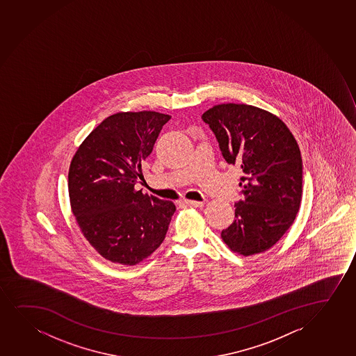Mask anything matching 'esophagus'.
<instances>
[{
  "label": "esophagus",
  "instance_id": "obj_1",
  "mask_svg": "<svg viewBox=\"0 0 356 356\" xmlns=\"http://www.w3.org/2000/svg\"><path fill=\"white\" fill-rule=\"evenodd\" d=\"M184 203L194 208H202L204 205V202H197V200H184Z\"/></svg>",
  "mask_w": 356,
  "mask_h": 356
}]
</instances>
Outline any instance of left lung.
Wrapping results in <instances>:
<instances>
[{
	"mask_svg": "<svg viewBox=\"0 0 356 356\" xmlns=\"http://www.w3.org/2000/svg\"><path fill=\"white\" fill-rule=\"evenodd\" d=\"M228 164L243 170V200L222 239L250 256L272 248L290 228L302 198V157L293 135L277 115L244 104H222L202 115Z\"/></svg>",
	"mask_w": 356,
	"mask_h": 356,
	"instance_id": "obj_1",
	"label": "left lung"
}]
</instances>
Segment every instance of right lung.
I'll return each instance as SVG.
<instances>
[{
  "label": "right lung",
  "instance_id": "add662e5",
  "mask_svg": "<svg viewBox=\"0 0 356 356\" xmlns=\"http://www.w3.org/2000/svg\"><path fill=\"white\" fill-rule=\"evenodd\" d=\"M170 118L154 111L110 115L72 158V213L92 248L115 264L134 266L147 259L162 244L175 213L174 203L134 188L141 161Z\"/></svg>",
  "mask_w": 356,
  "mask_h": 356
}]
</instances>
